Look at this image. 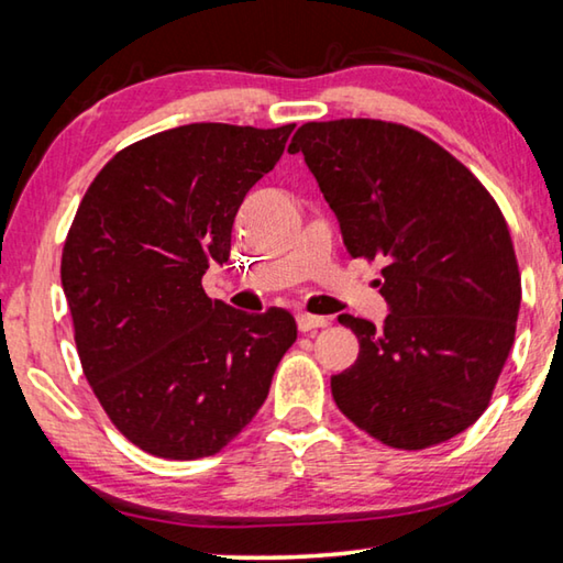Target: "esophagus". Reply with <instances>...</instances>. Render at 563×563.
<instances>
[{"instance_id": "1", "label": "esophagus", "mask_w": 563, "mask_h": 563, "mask_svg": "<svg viewBox=\"0 0 563 563\" xmlns=\"http://www.w3.org/2000/svg\"><path fill=\"white\" fill-rule=\"evenodd\" d=\"M328 325H330V318H325V316H310V312H298V328L302 332L320 330V328H328Z\"/></svg>"}]
</instances>
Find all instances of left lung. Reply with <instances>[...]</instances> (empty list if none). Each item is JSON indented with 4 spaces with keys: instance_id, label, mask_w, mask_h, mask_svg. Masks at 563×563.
I'll return each instance as SVG.
<instances>
[{
    "instance_id": "obj_1",
    "label": "left lung",
    "mask_w": 563,
    "mask_h": 563,
    "mask_svg": "<svg viewBox=\"0 0 563 563\" xmlns=\"http://www.w3.org/2000/svg\"><path fill=\"white\" fill-rule=\"evenodd\" d=\"M302 154L352 258H383L389 316H340L355 365L332 375L340 412L397 450L452 440L487 409L514 345L521 278L507 221L472 170L399 123H302Z\"/></svg>"
}]
</instances>
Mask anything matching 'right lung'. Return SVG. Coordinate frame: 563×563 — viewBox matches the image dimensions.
I'll list each match as a JSON object with an SVG mask.
<instances>
[{"label":"right lung","mask_w":563,"mask_h":563,"mask_svg":"<svg viewBox=\"0 0 563 563\" xmlns=\"http://www.w3.org/2000/svg\"><path fill=\"white\" fill-rule=\"evenodd\" d=\"M280 129L188 123L119 151L93 178L62 255V288L93 395L164 460L211 456L268 397L298 340L288 310H235L201 278L231 255L238 208L278 164Z\"/></svg>","instance_id":"obj_1"}]
</instances>
